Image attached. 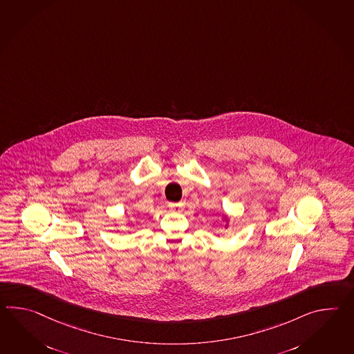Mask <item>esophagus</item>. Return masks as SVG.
I'll return each mask as SVG.
<instances>
[{"instance_id":"1","label":"esophagus","mask_w":354,"mask_h":354,"mask_svg":"<svg viewBox=\"0 0 354 354\" xmlns=\"http://www.w3.org/2000/svg\"><path fill=\"white\" fill-rule=\"evenodd\" d=\"M169 208L173 211V212H181L184 205L183 203H169Z\"/></svg>"}]
</instances>
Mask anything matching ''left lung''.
<instances>
[{
	"label": "left lung",
	"mask_w": 354,
	"mask_h": 354,
	"mask_svg": "<svg viewBox=\"0 0 354 354\" xmlns=\"http://www.w3.org/2000/svg\"><path fill=\"white\" fill-rule=\"evenodd\" d=\"M221 218L225 222V228H227L230 226V217H228L227 214H222Z\"/></svg>",
	"instance_id": "obj_1"
}]
</instances>
